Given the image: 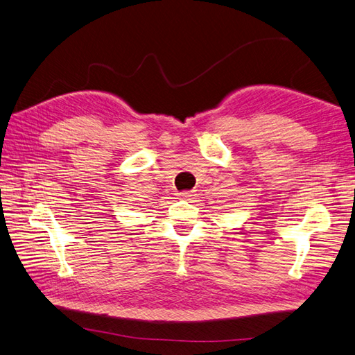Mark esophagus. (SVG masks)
I'll return each mask as SVG.
<instances>
[{"mask_svg":"<svg viewBox=\"0 0 355 355\" xmlns=\"http://www.w3.org/2000/svg\"><path fill=\"white\" fill-rule=\"evenodd\" d=\"M178 196L181 198V200H189V198L192 196V192H189V191H184V192H180L178 193Z\"/></svg>","mask_w":355,"mask_h":355,"instance_id":"1","label":"esophagus"}]
</instances>
